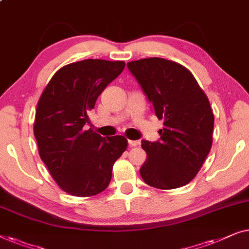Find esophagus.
<instances>
[{
	"label": "esophagus",
	"instance_id": "obj_1",
	"mask_svg": "<svg viewBox=\"0 0 249 249\" xmlns=\"http://www.w3.org/2000/svg\"><path fill=\"white\" fill-rule=\"evenodd\" d=\"M129 146H138L141 144V141L140 140H128Z\"/></svg>",
	"mask_w": 249,
	"mask_h": 249
}]
</instances>
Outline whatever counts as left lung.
I'll return each instance as SVG.
<instances>
[{
  "mask_svg": "<svg viewBox=\"0 0 249 249\" xmlns=\"http://www.w3.org/2000/svg\"><path fill=\"white\" fill-rule=\"evenodd\" d=\"M151 104L163 120L160 141L142 140L146 160L142 179L159 190L190 183L201 169L212 146L214 116L210 101L194 75L179 63L160 57L127 63Z\"/></svg>",
  "mask_w": 249,
  "mask_h": 249,
  "instance_id": "obj_1",
  "label": "left lung"
}]
</instances>
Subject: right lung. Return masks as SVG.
<instances>
[{"instance_id": "right-lung-1", "label": "right lung", "mask_w": 249, "mask_h": 249, "mask_svg": "<svg viewBox=\"0 0 249 249\" xmlns=\"http://www.w3.org/2000/svg\"><path fill=\"white\" fill-rule=\"evenodd\" d=\"M124 61L83 59L63 66L38 100L34 134L38 152L63 191L79 197L101 193L126 148L122 135L103 138L85 129L97 98L123 72Z\"/></svg>"}]
</instances>
